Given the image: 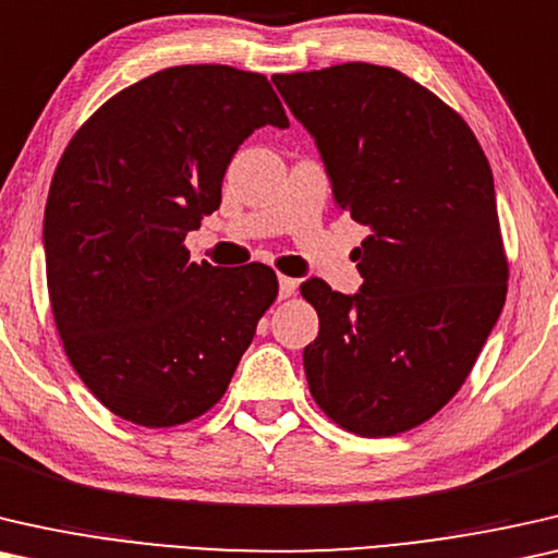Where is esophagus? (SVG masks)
<instances>
[{
    "label": "esophagus",
    "instance_id": "obj_1",
    "mask_svg": "<svg viewBox=\"0 0 558 558\" xmlns=\"http://www.w3.org/2000/svg\"><path fill=\"white\" fill-rule=\"evenodd\" d=\"M278 288H280V298H290L298 290V280L295 278H288V276H280L278 278Z\"/></svg>",
    "mask_w": 558,
    "mask_h": 558
}]
</instances>
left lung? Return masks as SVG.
Returning a JSON list of instances; mask_svg holds the SVG:
<instances>
[{"label":"left lung","mask_w":558,"mask_h":558,"mask_svg":"<svg viewBox=\"0 0 558 558\" xmlns=\"http://www.w3.org/2000/svg\"><path fill=\"white\" fill-rule=\"evenodd\" d=\"M272 83L316 138L336 204L372 230L359 293L301 286L320 324L303 351L308 389L349 433H407L458 395L504 311L490 163L460 113L395 68L343 62Z\"/></svg>","instance_id":"8db88e82"}]
</instances>
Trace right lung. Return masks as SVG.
I'll return each mask as SVG.
<instances>
[{
    "label": "right lung",
    "instance_id": "right-lung-1",
    "mask_svg": "<svg viewBox=\"0 0 558 558\" xmlns=\"http://www.w3.org/2000/svg\"><path fill=\"white\" fill-rule=\"evenodd\" d=\"M260 125L288 129L265 75L167 68L106 100L54 169L43 227L54 326L93 397L133 425L211 410L278 298L268 265L222 270L184 247Z\"/></svg>",
    "mask_w": 558,
    "mask_h": 558
}]
</instances>
